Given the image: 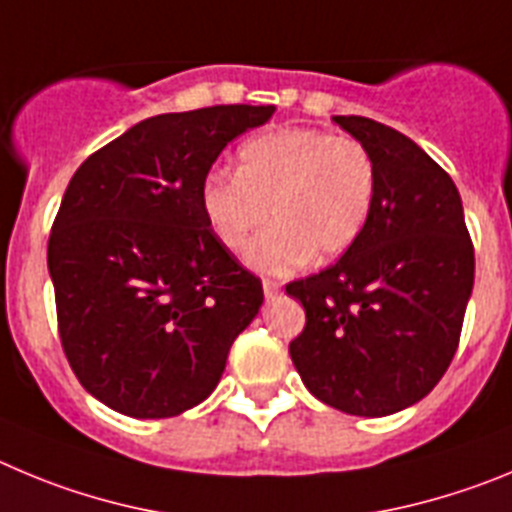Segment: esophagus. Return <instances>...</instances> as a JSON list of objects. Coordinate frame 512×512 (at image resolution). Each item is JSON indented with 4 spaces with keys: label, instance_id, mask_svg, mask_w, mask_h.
<instances>
[{
    "label": "esophagus",
    "instance_id": "1",
    "mask_svg": "<svg viewBox=\"0 0 512 512\" xmlns=\"http://www.w3.org/2000/svg\"><path fill=\"white\" fill-rule=\"evenodd\" d=\"M283 288V283H280V280H273V278H265L262 280V290H265V296L267 298H273V296H278V290Z\"/></svg>",
    "mask_w": 512,
    "mask_h": 512
}]
</instances>
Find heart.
Instances as JSON below:
<instances>
[{"label":"heart","mask_w":512,"mask_h":512,"mask_svg":"<svg viewBox=\"0 0 512 512\" xmlns=\"http://www.w3.org/2000/svg\"><path fill=\"white\" fill-rule=\"evenodd\" d=\"M377 163L370 147L316 127H275L237 150V176L209 173L199 204L227 250H247L262 273H288L308 257L331 260L349 250L370 222Z\"/></svg>","instance_id":"1"}]
</instances>
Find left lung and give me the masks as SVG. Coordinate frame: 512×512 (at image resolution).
I'll use <instances>...</instances> for the list:
<instances>
[{
    "instance_id": "8db88e82",
    "label": "left lung",
    "mask_w": 512,
    "mask_h": 512,
    "mask_svg": "<svg viewBox=\"0 0 512 512\" xmlns=\"http://www.w3.org/2000/svg\"><path fill=\"white\" fill-rule=\"evenodd\" d=\"M334 122L370 147V222L334 265L285 285L306 311L290 342L303 385L349 416L418 403L449 370L474 285V247L459 191L421 147L367 117Z\"/></svg>"
}]
</instances>
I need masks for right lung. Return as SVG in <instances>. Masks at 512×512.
Masks as SVG:
<instances>
[{
	"mask_svg": "<svg viewBox=\"0 0 512 512\" xmlns=\"http://www.w3.org/2000/svg\"><path fill=\"white\" fill-rule=\"evenodd\" d=\"M275 107L222 104L135 124L73 173L48 239L58 334L78 382L132 418L211 395L262 283L214 237L199 191Z\"/></svg>",
	"mask_w": 512,
	"mask_h": 512,
	"instance_id": "1",
	"label": "right lung"
}]
</instances>
